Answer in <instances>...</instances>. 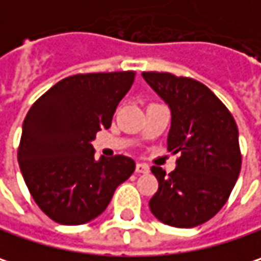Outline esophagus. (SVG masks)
Returning <instances> with one entry per match:
<instances>
[{"label": "esophagus", "instance_id": "esophagus-1", "mask_svg": "<svg viewBox=\"0 0 261 261\" xmlns=\"http://www.w3.org/2000/svg\"><path fill=\"white\" fill-rule=\"evenodd\" d=\"M135 171H137L138 174H147V172L150 171V168H148V165H147V163H137Z\"/></svg>", "mask_w": 261, "mask_h": 261}]
</instances>
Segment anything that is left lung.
Wrapping results in <instances>:
<instances>
[{
    "mask_svg": "<svg viewBox=\"0 0 261 261\" xmlns=\"http://www.w3.org/2000/svg\"><path fill=\"white\" fill-rule=\"evenodd\" d=\"M142 77L171 108L168 150L179 154L169 175L151 166L159 189L150 210L165 224L196 227L224 206L239 177L236 121L226 105L193 79L154 71Z\"/></svg>",
    "mask_w": 261,
    "mask_h": 261,
    "instance_id": "8db88e82",
    "label": "left lung"
}]
</instances>
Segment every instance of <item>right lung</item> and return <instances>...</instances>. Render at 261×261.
<instances>
[{
  "instance_id": "1",
  "label": "right lung",
  "mask_w": 261,
  "mask_h": 261,
  "mask_svg": "<svg viewBox=\"0 0 261 261\" xmlns=\"http://www.w3.org/2000/svg\"><path fill=\"white\" fill-rule=\"evenodd\" d=\"M134 79V71L71 75L31 107L17 160L29 193L53 221L77 226L96 218L134 174L132 159L96 160L90 144L96 132L111 126Z\"/></svg>"
}]
</instances>
